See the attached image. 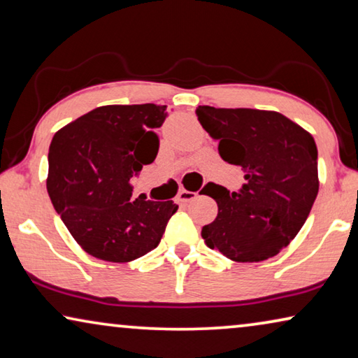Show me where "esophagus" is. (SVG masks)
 Instances as JSON below:
<instances>
[{"label": "esophagus", "instance_id": "1", "mask_svg": "<svg viewBox=\"0 0 358 358\" xmlns=\"http://www.w3.org/2000/svg\"><path fill=\"white\" fill-rule=\"evenodd\" d=\"M197 193L194 191H186V189H181L178 193V201L180 202H191L193 199H196Z\"/></svg>", "mask_w": 358, "mask_h": 358}]
</instances>
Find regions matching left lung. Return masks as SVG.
<instances>
[{
  "label": "left lung",
  "mask_w": 358,
  "mask_h": 358,
  "mask_svg": "<svg viewBox=\"0 0 358 358\" xmlns=\"http://www.w3.org/2000/svg\"><path fill=\"white\" fill-rule=\"evenodd\" d=\"M197 120L223 161L239 165L246 183L238 193L209 183L217 218L202 238L234 262H260L291 243L318 194V151L310 133L280 112L199 106Z\"/></svg>",
  "instance_id": "8db88e82"
}]
</instances>
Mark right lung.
<instances>
[{"label":"right lung","mask_w":358,"mask_h":358,"mask_svg":"<svg viewBox=\"0 0 358 358\" xmlns=\"http://www.w3.org/2000/svg\"><path fill=\"white\" fill-rule=\"evenodd\" d=\"M167 115V106H101L52 138L48 194L93 257L119 264L141 257L157 248L177 212L173 201L131 199L133 178L156 159V128Z\"/></svg>","instance_id":"obj_1"}]
</instances>
